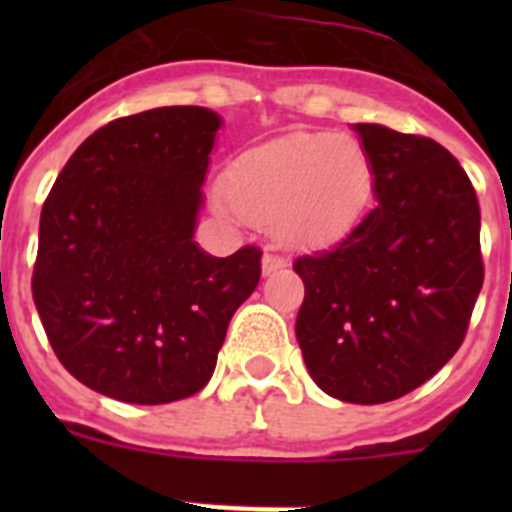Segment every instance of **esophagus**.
Segmentation results:
<instances>
[{"mask_svg":"<svg viewBox=\"0 0 512 512\" xmlns=\"http://www.w3.org/2000/svg\"><path fill=\"white\" fill-rule=\"evenodd\" d=\"M261 266H264V274H271V271L284 269V266H287V259H284L282 253H277V251H266Z\"/></svg>","mask_w":512,"mask_h":512,"instance_id":"esophagus-1","label":"esophagus"}]
</instances>
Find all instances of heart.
I'll list each match as a JSON object with an SVG mask.
<instances>
[{
    "label": "heart",
    "mask_w": 512,
    "mask_h": 512,
    "mask_svg": "<svg viewBox=\"0 0 512 512\" xmlns=\"http://www.w3.org/2000/svg\"><path fill=\"white\" fill-rule=\"evenodd\" d=\"M220 210L277 228L297 246H325L354 228L372 192L364 148L333 133H292L243 153Z\"/></svg>",
    "instance_id": "heart-1"
}]
</instances>
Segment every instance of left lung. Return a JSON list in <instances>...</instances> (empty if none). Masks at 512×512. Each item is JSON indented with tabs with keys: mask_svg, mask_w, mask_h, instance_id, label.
Listing matches in <instances>:
<instances>
[{
	"mask_svg": "<svg viewBox=\"0 0 512 512\" xmlns=\"http://www.w3.org/2000/svg\"><path fill=\"white\" fill-rule=\"evenodd\" d=\"M377 205L328 251L300 256L297 341L330 397L379 405L408 395L459 351L485 282L479 202L441 143L356 125Z\"/></svg>",
	"mask_w": 512,
	"mask_h": 512,
	"instance_id": "left-lung-1",
	"label": "left lung"
}]
</instances>
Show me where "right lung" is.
Listing matches in <instances>:
<instances>
[{
  "label": "right lung",
  "mask_w": 512,
  "mask_h": 512,
  "mask_svg": "<svg viewBox=\"0 0 512 512\" xmlns=\"http://www.w3.org/2000/svg\"><path fill=\"white\" fill-rule=\"evenodd\" d=\"M220 117L158 107L117 117L66 161L40 212L33 300L58 361L89 390L164 405L210 382L261 248L194 243Z\"/></svg>",
  "instance_id": "obj_1"
}]
</instances>
